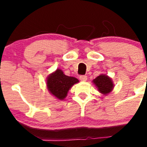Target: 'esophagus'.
Here are the masks:
<instances>
[{
	"mask_svg": "<svg viewBox=\"0 0 147 147\" xmlns=\"http://www.w3.org/2000/svg\"><path fill=\"white\" fill-rule=\"evenodd\" d=\"M87 76H85V75H82V76H80V80L82 82H85L87 80Z\"/></svg>",
	"mask_w": 147,
	"mask_h": 147,
	"instance_id": "obj_1",
	"label": "esophagus"
}]
</instances>
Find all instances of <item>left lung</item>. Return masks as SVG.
Instances as JSON below:
<instances>
[{"mask_svg": "<svg viewBox=\"0 0 147 147\" xmlns=\"http://www.w3.org/2000/svg\"><path fill=\"white\" fill-rule=\"evenodd\" d=\"M93 82L98 88V91L104 95L108 94L113 89L114 85L112 80L105 74H101L97 76L93 80Z\"/></svg>", "mask_w": 147, "mask_h": 147, "instance_id": "1", "label": "left lung"}]
</instances>
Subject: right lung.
I'll return each instance as SVG.
<instances>
[{"instance_id":"add662e5","label":"right lung","mask_w":147,"mask_h":147,"mask_svg":"<svg viewBox=\"0 0 147 147\" xmlns=\"http://www.w3.org/2000/svg\"><path fill=\"white\" fill-rule=\"evenodd\" d=\"M78 82L76 78L66 76L62 70L57 69L48 76L47 88L51 94L58 99L63 100L67 96L70 88Z\"/></svg>"}]
</instances>
